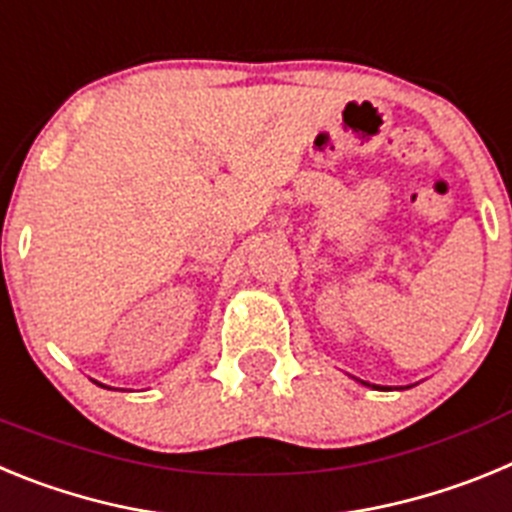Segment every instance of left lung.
I'll use <instances>...</instances> for the list:
<instances>
[{"instance_id": "left-lung-1", "label": "left lung", "mask_w": 512, "mask_h": 512, "mask_svg": "<svg viewBox=\"0 0 512 512\" xmlns=\"http://www.w3.org/2000/svg\"><path fill=\"white\" fill-rule=\"evenodd\" d=\"M379 390H382V387H379Z\"/></svg>"}]
</instances>
